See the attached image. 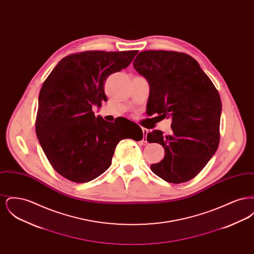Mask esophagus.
<instances>
[{
	"label": "esophagus",
	"instance_id": "1",
	"mask_svg": "<svg viewBox=\"0 0 254 254\" xmlns=\"http://www.w3.org/2000/svg\"><path fill=\"white\" fill-rule=\"evenodd\" d=\"M142 130H143V134H144V138H143V141L144 142H146V135H147V133H148V130L145 128V127H143L142 128Z\"/></svg>",
	"mask_w": 254,
	"mask_h": 254
}]
</instances>
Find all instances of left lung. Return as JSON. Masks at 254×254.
<instances>
[{
  "label": "left lung",
  "mask_w": 254,
  "mask_h": 254,
  "mask_svg": "<svg viewBox=\"0 0 254 254\" xmlns=\"http://www.w3.org/2000/svg\"><path fill=\"white\" fill-rule=\"evenodd\" d=\"M149 85L147 109L171 118V131L153 130L149 143L165 148L150 166L160 178L180 184L194 178L217 150L222 103L217 89L191 56L166 50L142 51L133 61Z\"/></svg>",
  "instance_id": "left-lung-1"
}]
</instances>
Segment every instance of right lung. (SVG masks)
Returning <instances> with one entry per match:
<instances>
[{"instance_id":"add662e5","label":"right lung","mask_w":254,"mask_h":254,"mask_svg":"<svg viewBox=\"0 0 254 254\" xmlns=\"http://www.w3.org/2000/svg\"><path fill=\"white\" fill-rule=\"evenodd\" d=\"M129 51H85L58 63L39 94L36 134L49 163L63 177L85 183L111 165L116 145L126 138L143 139L141 127L95 117L92 107L107 101L104 83L126 68L137 55Z\"/></svg>"}]
</instances>
